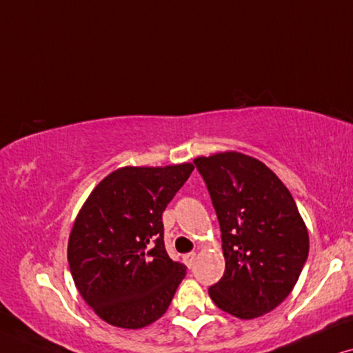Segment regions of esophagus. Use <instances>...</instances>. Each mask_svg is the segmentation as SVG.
<instances>
[{"instance_id":"esophagus-1","label":"esophagus","mask_w":353,"mask_h":353,"mask_svg":"<svg viewBox=\"0 0 353 353\" xmlns=\"http://www.w3.org/2000/svg\"><path fill=\"white\" fill-rule=\"evenodd\" d=\"M195 261V253H187V255H184V263L189 268H192V265H194Z\"/></svg>"}]
</instances>
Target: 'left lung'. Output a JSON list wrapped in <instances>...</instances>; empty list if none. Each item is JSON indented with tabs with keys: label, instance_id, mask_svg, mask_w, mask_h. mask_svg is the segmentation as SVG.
Returning <instances> with one entry per match:
<instances>
[{
	"label": "left lung",
	"instance_id": "1",
	"mask_svg": "<svg viewBox=\"0 0 353 353\" xmlns=\"http://www.w3.org/2000/svg\"><path fill=\"white\" fill-rule=\"evenodd\" d=\"M194 163L218 216L225 260L210 297L232 316H261L284 302L308 258V232L297 205L255 158L225 152Z\"/></svg>",
	"mask_w": 353,
	"mask_h": 353
}]
</instances>
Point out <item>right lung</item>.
Returning a JSON list of instances; mask_svg holds the SVG:
<instances>
[{
    "label": "right lung",
    "mask_w": 353,
    "mask_h": 353,
    "mask_svg": "<svg viewBox=\"0 0 353 353\" xmlns=\"http://www.w3.org/2000/svg\"><path fill=\"white\" fill-rule=\"evenodd\" d=\"M194 171L189 163L121 168L88 196L69 237L70 274L106 323L125 330L161 318L187 266L164 248L163 211Z\"/></svg>",
    "instance_id": "right-lung-1"
}]
</instances>
